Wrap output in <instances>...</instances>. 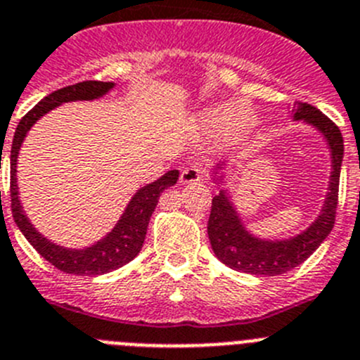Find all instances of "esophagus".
Returning <instances> with one entry per match:
<instances>
[{
	"mask_svg": "<svg viewBox=\"0 0 360 360\" xmlns=\"http://www.w3.org/2000/svg\"><path fill=\"white\" fill-rule=\"evenodd\" d=\"M179 181L183 184L200 183V181H202V172H200L199 168H195V167H188V168H184L183 172H181Z\"/></svg>",
	"mask_w": 360,
	"mask_h": 360,
	"instance_id": "34e87169",
	"label": "esophagus"
}]
</instances>
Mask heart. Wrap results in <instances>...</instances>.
Returning <instances> with one entry per match:
<instances>
[{
	"instance_id": "obj_1",
	"label": "heart",
	"mask_w": 360,
	"mask_h": 360,
	"mask_svg": "<svg viewBox=\"0 0 360 360\" xmlns=\"http://www.w3.org/2000/svg\"><path fill=\"white\" fill-rule=\"evenodd\" d=\"M199 127L204 132H220V138L224 143H235L244 138H248L257 127V115L255 111L244 105H235V103L220 102L204 108L197 115Z\"/></svg>"
}]
</instances>
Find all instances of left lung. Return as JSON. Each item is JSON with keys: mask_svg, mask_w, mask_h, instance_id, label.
I'll use <instances>...</instances> for the list:
<instances>
[{"mask_svg": "<svg viewBox=\"0 0 360 360\" xmlns=\"http://www.w3.org/2000/svg\"><path fill=\"white\" fill-rule=\"evenodd\" d=\"M292 111L294 122H303L323 136V140L330 148V160H332L328 192L323 200L321 212L309 228L289 238H276V240L252 235L242 222L240 213L236 212L229 192L222 188V183H226V174L220 170H224L226 163L212 168V177L220 190L219 195L213 197L212 200V213L208 220L210 244L215 257L222 264L240 273L257 274V276H278L287 273L303 264L323 244L333 228L335 210H338L339 176H341L342 154H345L341 131L332 120L326 118L310 103L296 102Z\"/></svg>", "mask_w": 360, "mask_h": 360, "instance_id": "left-lung-1", "label": "left lung"}]
</instances>
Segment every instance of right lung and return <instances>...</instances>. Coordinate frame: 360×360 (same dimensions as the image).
I'll list each match as a JSON object with an SVG mask.
<instances>
[{
  "label": "right lung",
  "instance_id": "right-lung-1",
  "mask_svg": "<svg viewBox=\"0 0 360 360\" xmlns=\"http://www.w3.org/2000/svg\"><path fill=\"white\" fill-rule=\"evenodd\" d=\"M115 87V82H98V80H86V82L73 84V86L63 87L57 89L51 95L44 96L41 102L35 105L32 111L22 116L19 122L18 129H15L14 140H12L11 147V199H12V215H14V222L21 233L25 235L28 242L35 248V251L60 269L63 273L68 274H79V276H96V274H105L116 271L122 265L129 264L132 258L141 251V245L145 242V235H147L148 220H150L152 213L156 210L158 200H160L161 193L167 188L174 186L179 179V170H168L165 176L154 183L141 186L138 192L132 195L129 200L127 208L122 213L115 228L108 233V235L95 242L93 245H87L82 249H71L64 248V245L53 244L48 240L46 236L41 235L37 229L34 228L28 217L25 215L19 200L18 192V177H15V165H18L19 150L21 145L27 138L28 131L35 125L41 116L50 112L57 105H63L66 102H77V100H96L102 98L103 95H108ZM3 148V147H1ZM3 154V150H1Z\"/></svg>",
  "mask_w": 360,
  "mask_h": 360
}]
</instances>
